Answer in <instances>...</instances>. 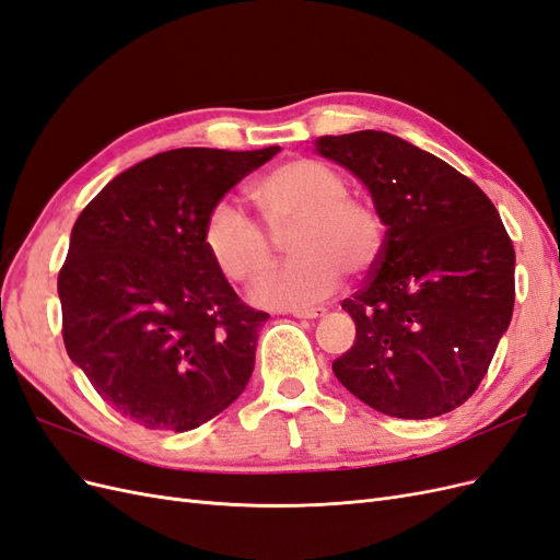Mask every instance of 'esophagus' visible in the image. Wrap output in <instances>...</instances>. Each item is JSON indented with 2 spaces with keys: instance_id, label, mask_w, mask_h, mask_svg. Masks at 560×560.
<instances>
[{
  "instance_id": "obj_1",
  "label": "esophagus",
  "mask_w": 560,
  "mask_h": 560,
  "mask_svg": "<svg viewBox=\"0 0 560 560\" xmlns=\"http://www.w3.org/2000/svg\"><path fill=\"white\" fill-rule=\"evenodd\" d=\"M327 311L325 308H296L292 311L294 317H301V319H315V317H322Z\"/></svg>"
}]
</instances>
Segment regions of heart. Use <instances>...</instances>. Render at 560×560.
Wrapping results in <instances>:
<instances>
[{"label": "heart", "mask_w": 560, "mask_h": 560, "mask_svg": "<svg viewBox=\"0 0 560 560\" xmlns=\"http://www.w3.org/2000/svg\"><path fill=\"white\" fill-rule=\"evenodd\" d=\"M348 179L315 159L273 167L254 186V198L273 231L292 226V259L270 268L254 284L252 299L266 308H308L327 299L348 276L374 270L385 247V224L371 202L348 196ZM202 245L233 282L259 278L273 257L261 224L231 200H219L206 217Z\"/></svg>", "instance_id": "b5f03b06"}]
</instances>
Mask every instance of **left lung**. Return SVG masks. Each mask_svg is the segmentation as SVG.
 Masks as SVG:
<instances>
[{
  "label": "left lung",
  "mask_w": 560,
  "mask_h": 560,
  "mask_svg": "<svg viewBox=\"0 0 560 560\" xmlns=\"http://www.w3.org/2000/svg\"><path fill=\"white\" fill-rule=\"evenodd\" d=\"M387 226L362 290L341 308L354 343L336 378L385 416L425 420L465 404L514 313L516 254L490 198L446 161L381 130L325 135Z\"/></svg>",
  "instance_id": "obj_1"
}]
</instances>
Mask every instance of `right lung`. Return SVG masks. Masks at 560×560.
<instances>
[{"instance_id": "right-lung-1", "label": "right lung", "mask_w": 560, "mask_h": 560, "mask_svg": "<svg viewBox=\"0 0 560 560\" xmlns=\"http://www.w3.org/2000/svg\"><path fill=\"white\" fill-rule=\"evenodd\" d=\"M278 151H163L114 177L79 214L58 276L62 338L116 413L186 432L243 395L268 313L233 292L202 226Z\"/></svg>"}]
</instances>
